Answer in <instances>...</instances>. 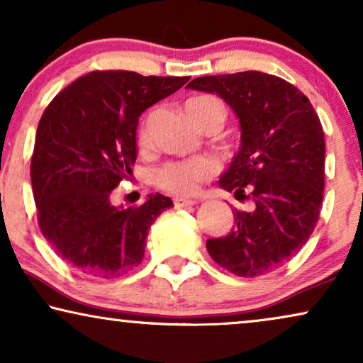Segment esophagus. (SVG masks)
Segmentation results:
<instances>
[{
  "instance_id": "obj_1",
  "label": "esophagus",
  "mask_w": 363,
  "mask_h": 363,
  "mask_svg": "<svg viewBox=\"0 0 363 363\" xmlns=\"http://www.w3.org/2000/svg\"><path fill=\"white\" fill-rule=\"evenodd\" d=\"M173 203H175V208H185V206L196 205L198 201L196 200H188V198H175Z\"/></svg>"
}]
</instances>
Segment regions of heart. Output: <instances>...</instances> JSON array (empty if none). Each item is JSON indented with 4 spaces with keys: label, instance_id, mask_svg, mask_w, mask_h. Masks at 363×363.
<instances>
[{
    "label": "heart",
    "instance_id": "b5f03b06",
    "mask_svg": "<svg viewBox=\"0 0 363 363\" xmlns=\"http://www.w3.org/2000/svg\"><path fill=\"white\" fill-rule=\"evenodd\" d=\"M185 111L196 127L208 121H216L221 125L226 117L223 104L213 96H196L188 99L185 102ZM137 145L142 150L148 147L147 123H142V127L138 128ZM215 172L216 165L206 158H191L186 162L168 163L158 172V185L173 195H196L200 191V186L206 180H210L215 175Z\"/></svg>",
    "mask_w": 363,
    "mask_h": 363
}]
</instances>
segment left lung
I'll use <instances>...</instances> for the list:
<instances>
[{
	"label": "left lung",
	"instance_id": "left-lung-1",
	"mask_svg": "<svg viewBox=\"0 0 363 363\" xmlns=\"http://www.w3.org/2000/svg\"><path fill=\"white\" fill-rule=\"evenodd\" d=\"M195 91L220 96L240 118L241 147L220 186L250 200L233 210L230 235L206 241L221 267L256 277L301 251L324 200L325 142L319 116L304 94L284 79L259 71L196 77Z\"/></svg>",
	"mask_w": 363,
	"mask_h": 363
}]
</instances>
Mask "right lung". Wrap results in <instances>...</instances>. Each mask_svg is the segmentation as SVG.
<instances>
[{"label": "right lung", "instance_id": "1", "mask_svg": "<svg viewBox=\"0 0 363 363\" xmlns=\"http://www.w3.org/2000/svg\"><path fill=\"white\" fill-rule=\"evenodd\" d=\"M188 81L92 71L46 107L31 158L33 195L39 230L74 269L113 279L142 262L148 230L173 201L155 193L123 210L111 193L132 173L140 113Z\"/></svg>", "mask_w": 363, "mask_h": 363}]
</instances>
